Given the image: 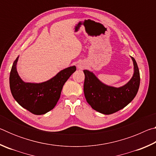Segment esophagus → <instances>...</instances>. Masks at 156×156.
<instances>
[{"mask_svg": "<svg viewBox=\"0 0 156 156\" xmlns=\"http://www.w3.org/2000/svg\"><path fill=\"white\" fill-rule=\"evenodd\" d=\"M84 67V65L83 64V63L79 62L77 64V67H78V69H83Z\"/></svg>", "mask_w": 156, "mask_h": 156, "instance_id": "esophagus-1", "label": "esophagus"}]
</instances>
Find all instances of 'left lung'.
<instances>
[{"label": "left lung", "instance_id": "8db88e82", "mask_svg": "<svg viewBox=\"0 0 156 156\" xmlns=\"http://www.w3.org/2000/svg\"><path fill=\"white\" fill-rule=\"evenodd\" d=\"M133 73L131 78L124 85L115 87L100 81L93 72L83 70L84 76V94L92 109L105 115L112 114L129 105L138 93L140 72L136 60L131 57Z\"/></svg>", "mask_w": 156, "mask_h": 156}]
</instances>
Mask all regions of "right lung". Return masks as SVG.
Masks as SVG:
<instances>
[{"mask_svg": "<svg viewBox=\"0 0 156 156\" xmlns=\"http://www.w3.org/2000/svg\"><path fill=\"white\" fill-rule=\"evenodd\" d=\"M18 56L13 63L9 76L12 94L21 107L35 115L45 114L54 108L69 78L76 72V66L65 68L49 80L43 83H26L17 71Z\"/></svg>", "mask_w": 156, "mask_h": 156, "instance_id": "right-lung-1", "label": "right lung"}]
</instances>
